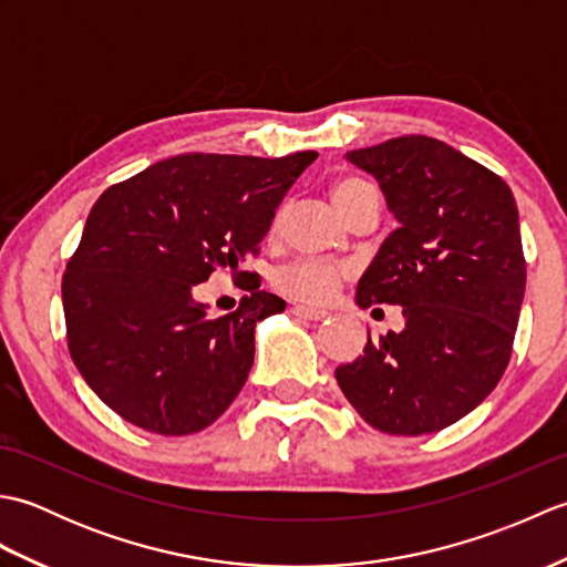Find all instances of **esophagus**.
I'll use <instances>...</instances> for the list:
<instances>
[{
	"mask_svg": "<svg viewBox=\"0 0 567 567\" xmlns=\"http://www.w3.org/2000/svg\"><path fill=\"white\" fill-rule=\"evenodd\" d=\"M292 315H295V317H299V319L317 321V319H323V317H327V311H323V309H317V307H307V305H295V307H292Z\"/></svg>",
	"mask_w": 567,
	"mask_h": 567,
	"instance_id": "esophagus-1",
	"label": "esophagus"
}]
</instances>
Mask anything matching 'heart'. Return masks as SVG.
I'll return each instance as SVG.
<instances>
[{
	"label": "heart",
	"mask_w": 567,
	"mask_h": 567,
	"mask_svg": "<svg viewBox=\"0 0 567 567\" xmlns=\"http://www.w3.org/2000/svg\"><path fill=\"white\" fill-rule=\"evenodd\" d=\"M370 189L363 179L348 177L341 179L339 185L333 187V199L339 204V209L346 214V209L351 207L360 192ZM282 214L275 216V226L280 224ZM343 280V268L341 265H333L327 260H317V258H297L292 262L282 265L280 270L275 272V285L280 287L285 295L305 299V302H323L329 299Z\"/></svg>",
	"instance_id": "obj_1"
}]
</instances>
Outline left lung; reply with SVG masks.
I'll list each match as a JSON object with an SVG mask.
<instances>
[{"label": "left lung", "instance_id": "8db88e82", "mask_svg": "<svg viewBox=\"0 0 567 567\" xmlns=\"http://www.w3.org/2000/svg\"><path fill=\"white\" fill-rule=\"evenodd\" d=\"M396 219L358 280L355 305L402 307L404 329L370 339L336 368L370 426L421 436L483 404L507 370L526 287L519 212L509 185L429 136L348 151Z\"/></svg>", "mask_w": 567, "mask_h": 567}]
</instances>
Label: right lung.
Wrapping results in <instances>:
<instances>
[{
	"label": "right lung",
	"instance_id": "1",
	"mask_svg": "<svg viewBox=\"0 0 567 567\" xmlns=\"http://www.w3.org/2000/svg\"><path fill=\"white\" fill-rule=\"evenodd\" d=\"M317 155H175L94 202L63 275V309L72 363L118 416L187 436L236 400L256 355V323L285 302L248 290L231 315L209 317L192 292L258 252L275 209Z\"/></svg>",
	"mask_w": 567,
	"mask_h": 567
}]
</instances>
